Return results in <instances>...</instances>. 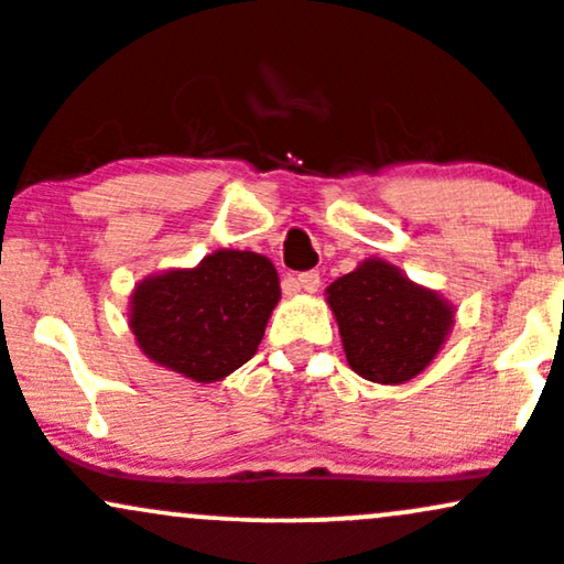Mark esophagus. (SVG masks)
Here are the masks:
<instances>
[{"mask_svg":"<svg viewBox=\"0 0 564 564\" xmlns=\"http://www.w3.org/2000/svg\"><path fill=\"white\" fill-rule=\"evenodd\" d=\"M294 286L302 289V292H307V294H316L318 286H322V278H318L316 270L300 272V275L294 278Z\"/></svg>","mask_w":564,"mask_h":564,"instance_id":"esophagus-1","label":"esophagus"}]
</instances>
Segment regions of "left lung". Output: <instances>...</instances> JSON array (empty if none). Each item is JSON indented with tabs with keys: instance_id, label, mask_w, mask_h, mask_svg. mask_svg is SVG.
I'll return each mask as SVG.
<instances>
[{
	"instance_id": "obj_1",
	"label": "left lung",
	"mask_w": 564,
	"mask_h": 564,
	"mask_svg": "<svg viewBox=\"0 0 564 564\" xmlns=\"http://www.w3.org/2000/svg\"><path fill=\"white\" fill-rule=\"evenodd\" d=\"M343 351L361 378L405 383L437 357L454 327V305L383 259H365L327 286Z\"/></svg>"
}]
</instances>
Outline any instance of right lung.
I'll return each instance as SVG.
<instances>
[{
  "label": "right lung",
  "mask_w": 564,
  "mask_h": 564,
  "mask_svg": "<svg viewBox=\"0 0 564 564\" xmlns=\"http://www.w3.org/2000/svg\"><path fill=\"white\" fill-rule=\"evenodd\" d=\"M278 300L281 286L270 259L221 248L192 270L140 281L129 302V327L148 359L213 383L257 354Z\"/></svg>",
  "instance_id": "right-lung-1"
}]
</instances>
